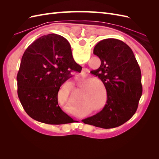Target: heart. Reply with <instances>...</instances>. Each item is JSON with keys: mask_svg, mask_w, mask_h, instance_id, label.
<instances>
[{"mask_svg": "<svg viewBox=\"0 0 159 159\" xmlns=\"http://www.w3.org/2000/svg\"><path fill=\"white\" fill-rule=\"evenodd\" d=\"M98 83H99L101 86L103 88V84L99 83H91V81L84 79L82 78H78L75 79L74 81L75 87L77 89H83L84 92L81 96V99L80 101L81 105H79L77 107L81 108L84 105H88L89 106L94 109L95 111L99 112L105 107L106 105V102H105L102 104L103 102V96H102V91L101 89L100 86L97 85ZM62 94L63 95H68V92L69 91V87L68 85L65 86V87L62 89ZM102 105H101L100 104ZM101 105L100 106V105Z\"/></svg>", "mask_w": 159, "mask_h": 159, "instance_id": "1", "label": "heart"}]
</instances>
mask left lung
I'll return each instance as SVG.
<instances>
[{
  "label": "left lung",
  "mask_w": 159,
  "mask_h": 159,
  "mask_svg": "<svg viewBox=\"0 0 159 159\" xmlns=\"http://www.w3.org/2000/svg\"><path fill=\"white\" fill-rule=\"evenodd\" d=\"M93 54L99 57L101 65L90 73L102 81L107 99L102 111L82 122L103 129L117 127L129 121L137 109L143 91L141 69L130 47L115 38L98 42Z\"/></svg>",
  "instance_id": "left-lung-1"
}]
</instances>
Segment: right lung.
<instances>
[{
  "label": "right lung",
  "instance_id": "obj_1",
  "mask_svg": "<svg viewBox=\"0 0 159 159\" xmlns=\"http://www.w3.org/2000/svg\"><path fill=\"white\" fill-rule=\"evenodd\" d=\"M69 42L56 34L38 38L24 53L17 75L18 96L26 113L36 121L50 125L74 122L57 102L60 86L81 71Z\"/></svg>",
  "mask_w": 159,
  "mask_h": 159
}]
</instances>
